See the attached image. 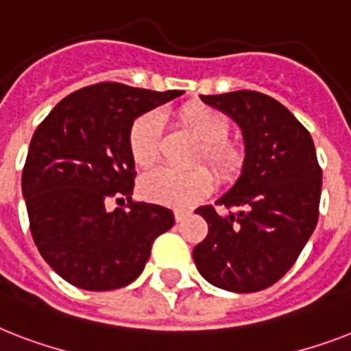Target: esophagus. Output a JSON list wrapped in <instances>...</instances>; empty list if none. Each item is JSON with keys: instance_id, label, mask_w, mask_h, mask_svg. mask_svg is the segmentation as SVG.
Returning <instances> with one entry per match:
<instances>
[{"instance_id": "1", "label": "esophagus", "mask_w": 351, "mask_h": 351, "mask_svg": "<svg viewBox=\"0 0 351 351\" xmlns=\"http://www.w3.org/2000/svg\"><path fill=\"white\" fill-rule=\"evenodd\" d=\"M187 215H189V211H187V209H182V208L175 209V220H176V222H182V220L186 219Z\"/></svg>"}]
</instances>
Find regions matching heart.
I'll use <instances>...</instances> for the list:
<instances>
[{
	"instance_id": "1",
	"label": "heart",
	"mask_w": 351,
	"mask_h": 351,
	"mask_svg": "<svg viewBox=\"0 0 351 351\" xmlns=\"http://www.w3.org/2000/svg\"><path fill=\"white\" fill-rule=\"evenodd\" d=\"M182 125L197 138L200 145L198 158H204L220 178H231L242 165V151L228 140L230 121L215 107L206 104H187L178 112ZM162 120L158 112H145L132 121L129 129V151L132 162L147 169L160 156ZM143 197L165 206H189L209 195L213 176L206 167L175 171L162 167L151 171L140 182Z\"/></svg>"
}]
</instances>
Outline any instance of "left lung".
I'll return each mask as SVG.
<instances>
[{"mask_svg":"<svg viewBox=\"0 0 351 351\" xmlns=\"http://www.w3.org/2000/svg\"><path fill=\"white\" fill-rule=\"evenodd\" d=\"M240 127L244 164L230 191L197 213L208 237L195 245L198 271L217 288L251 293L277 282L293 266L319 220L322 171L311 134L291 112L256 90L200 96Z\"/></svg>","mask_w":351,"mask_h":351,"instance_id":"obj_1","label":"left lung"}]
</instances>
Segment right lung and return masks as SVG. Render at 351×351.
Masks as SVG:
<instances>
[{
    "label": "right lung",
    "mask_w": 351,
    "mask_h": 351,
    "mask_svg": "<svg viewBox=\"0 0 351 351\" xmlns=\"http://www.w3.org/2000/svg\"><path fill=\"white\" fill-rule=\"evenodd\" d=\"M182 95L104 82L63 98L36 129L21 191L36 247L63 280L89 291L123 288L143 271L154 239L173 228L171 209L131 200L129 129ZM112 197L130 204L109 210Z\"/></svg>",
    "instance_id": "right-lung-1"
}]
</instances>
